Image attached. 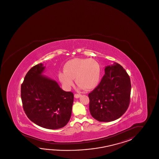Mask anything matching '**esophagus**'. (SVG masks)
Listing matches in <instances>:
<instances>
[{"label":"esophagus","mask_w":159,"mask_h":159,"mask_svg":"<svg viewBox=\"0 0 159 159\" xmlns=\"http://www.w3.org/2000/svg\"><path fill=\"white\" fill-rule=\"evenodd\" d=\"M81 96V94H78V93H75V94L74 95V97H75V98H80Z\"/></svg>","instance_id":"obj_1"}]
</instances>
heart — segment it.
<instances>
[{"label":"heart","mask_w":159,"mask_h":159,"mask_svg":"<svg viewBox=\"0 0 159 159\" xmlns=\"http://www.w3.org/2000/svg\"><path fill=\"white\" fill-rule=\"evenodd\" d=\"M101 76L99 63L91 58H75L69 60L64 66V71L58 73L60 81L66 89L74 85L75 78L79 89H94L100 81Z\"/></svg>","instance_id":"b5f03b06"}]
</instances>
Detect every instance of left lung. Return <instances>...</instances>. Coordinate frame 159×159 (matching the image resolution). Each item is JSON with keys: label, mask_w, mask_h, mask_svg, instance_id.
Masks as SVG:
<instances>
[{"label": "left lung", "mask_w": 159, "mask_h": 159, "mask_svg": "<svg viewBox=\"0 0 159 159\" xmlns=\"http://www.w3.org/2000/svg\"><path fill=\"white\" fill-rule=\"evenodd\" d=\"M100 83L89 94V111L99 122H111L120 118L130 103L131 83L120 64L106 66Z\"/></svg>", "instance_id": "obj_1"}]
</instances>
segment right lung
<instances>
[{
	"label": "right lung",
	"instance_id": "1",
	"mask_svg": "<svg viewBox=\"0 0 159 159\" xmlns=\"http://www.w3.org/2000/svg\"><path fill=\"white\" fill-rule=\"evenodd\" d=\"M45 68L40 63L28 71L21 85V99L30 120L43 128L57 129L70 120L74 93L64 91L55 80L43 75Z\"/></svg>",
	"mask_w": 159,
	"mask_h": 159
}]
</instances>
